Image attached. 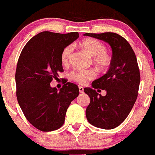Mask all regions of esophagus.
I'll return each mask as SVG.
<instances>
[{
  "instance_id": "obj_1",
  "label": "esophagus",
  "mask_w": 155,
  "mask_h": 155,
  "mask_svg": "<svg viewBox=\"0 0 155 155\" xmlns=\"http://www.w3.org/2000/svg\"><path fill=\"white\" fill-rule=\"evenodd\" d=\"M79 93H84V88H83V87L79 86Z\"/></svg>"
}]
</instances>
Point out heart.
Here are the masks:
<instances>
[{"label":"heart","mask_w":155,"mask_h":155,"mask_svg":"<svg viewBox=\"0 0 155 155\" xmlns=\"http://www.w3.org/2000/svg\"><path fill=\"white\" fill-rule=\"evenodd\" d=\"M81 49L90 57H93V62L100 69H107L111 64V56L106 52L104 44L96 39H85L79 44ZM72 47L66 46L61 54V61L67 64L72 53ZM96 77V73L93 70H75L71 73V78L81 84H84Z\"/></svg>","instance_id":"b5f03b06"}]
</instances>
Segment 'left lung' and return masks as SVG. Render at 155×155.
Instances as JSON below:
<instances>
[{
	"label": "left lung",
	"instance_id": "1",
	"mask_svg": "<svg viewBox=\"0 0 155 155\" xmlns=\"http://www.w3.org/2000/svg\"><path fill=\"white\" fill-rule=\"evenodd\" d=\"M84 36L102 40L112 48L107 72L93 81V88L84 89L91 98L86 109L88 122L98 128L112 130L127 118L137 99L140 81L137 59L130 43L118 34L86 33ZM96 89H104L106 96L98 94Z\"/></svg>",
	"mask_w": 155,
	"mask_h": 155
}]
</instances>
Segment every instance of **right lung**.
Here are the masks:
<instances>
[{
  "label": "right lung",
  "mask_w": 155,
  "mask_h": 155,
  "mask_svg": "<svg viewBox=\"0 0 155 155\" xmlns=\"http://www.w3.org/2000/svg\"><path fill=\"white\" fill-rule=\"evenodd\" d=\"M78 38V32H40L27 42L20 55L15 73L18 104L31 124L42 132L63 125L69 105L79 94L74 83H66L59 91L50 84L63 71L62 50Z\"/></svg>",
  "instance_id": "add662e5"
}]
</instances>
